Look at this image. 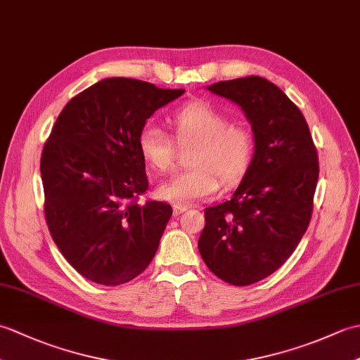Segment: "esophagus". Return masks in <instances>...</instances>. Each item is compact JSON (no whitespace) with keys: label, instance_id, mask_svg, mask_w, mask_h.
Listing matches in <instances>:
<instances>
[{"label":"esophagus","instance_id":"34e87169","mask_svg":"<svg viewBox=\"0 0 360 360\" xmlns=\"http://www.w3.org/2000/svg\"><path fill=\"white\" fill-rule=\"evenodd\" d=\"M187 209L188 207H186V205H174L173 212H174V215H181V213H184Z\"/></svg>","mask_w":360,"mask_h":360}]
</instances>
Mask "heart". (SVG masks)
<instances>
[{
  "label": "heart",
  "mask_w": 360,
  "mask_h": 360,
  "mask_svg": "<svg viewBox=\"0 0 360 360\" xmlns=\"http://www.w3.org/2000/svg\"><path fill=\"white\" fill-rule=\"evenodd\" d=\"M178 143H193L188 164L192 168L172 174L159 186V196L176 205L193 204L224 186H233L248 172L254 156V139L246 128L231 124L223 111L205 102H193L172 116ZM141 156L158 172L170 170L176 147L156 125H145L137 137Z\"/></svg>",
  "instance_id": "heart-1"
}]
</instances>
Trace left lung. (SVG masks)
Segmentation results:
<instances>
[{
  "mask_svg": "<svg viewBox=\"0 0 360 360\" xmlns=\"http://www.w3.org/2000/svg\"><path fill=\"white\" fill-rule=\"evenodd\" d=\"M207 89L243 110L255 151L231 200L204 210L198 248L218 278L248 286L277 271L307 232L319 179L317 150L302 111L269 80L249 75Z\"/></svg>",
  "mask_w": 360,
  "mask_h": 360,
  "instance_id": "1",
  "label": "left lung"
}]
</instances>
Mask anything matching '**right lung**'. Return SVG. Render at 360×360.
Here are the masks:
<instances>
[{
    "label": "right lung",
    "mask_w": 360,
    "mask_h": 360,
    "mask_svg": "<svg viewBox=\"0 0 360 360\" xmlns=\"http://www.w3.org/2000/svg\"><path fill=\"white\" fill-rule=\"evenodd\" d=\"M184 89L111 77L72 97L41 153L44 217L66 262L83 277L117 286L145 271L172 205L137 202L148 179L137 137Z\"/></svg>",
    "instance_id": "1"
}]
</instances>
